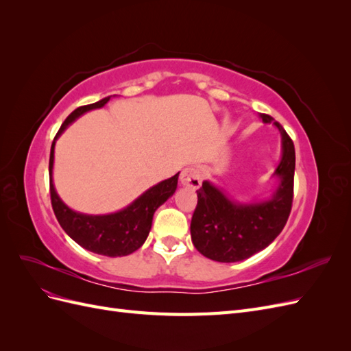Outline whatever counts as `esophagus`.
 Listing matches in <instances>:
<instances>
[{"instance_id": "obj_1", "label": "esophagus", "mask_w": 351, "mask_h": 351, "mask_svg": "<svg viewBox=\"0 0 351 351\" xmlns=\"http://www.w3.org/2000/svg\"><path fill=\"white\" fill-rule=\"evenodd\" d=\"M180 182H182L183 186L190 187V189H199L202 184V178L199 169L195 167H187L184 168L182 174H180Z\"/></svg>"}]
</instances>
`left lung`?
I'll return each instance as SVG.
<instances>
[{"mask_svg": "<svg viewBox=\"0 0 351 351\" xmlns=\"http://www.w3.org/2000/svg\"><path fill=\"white\" fill-rule=\"evenodd\" d=\"M263 123H274L281 133L282 158L274 176L280 184L271 199L239 204L209 182L197 190V205L190 224L195 247L217 262H239L268 247L282 231L293 205L295 152L290 136L268 114Z\"/></svg>", "mask_w": 351, "mask_h": 351, "instance_id": "obj_1", "label": "left lung"}]
</instances>
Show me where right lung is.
Returning a JSON list of instances; mask_svg holds the SVG:
<instances>
[{
	"label": "right lung",
	"mask_w": 351,
	"mask_h": 351,
	"mask_svg": "<svg viewBox=\"0 0 351 351\" xmlns=\"http://www.w3.org/2000/svg\"><path fill=\"white\" fill-rule=\"evenodd\" d=\"M110 101L104 98L95 104L83 105L74 110L64 123L61 124L58 133L54 137V142L51 145L49 155V193H51V205L54 209V214L67 234L76 241L79 246L89 252L104 254V256H127L139 249L149 234L152 227V218L155 210L161 206L164 202L173 196L178 174L164 182L155 184L147 189L146 192L137 197L132 204L114 214L108 215H86L70 209L64 202L60 199L56 192L54 183H52V167H54V147L56 141L61 136L67 127L86 111L102 108Z\"/></svg>",
	"instance_id": "1"
}]
</instances>
